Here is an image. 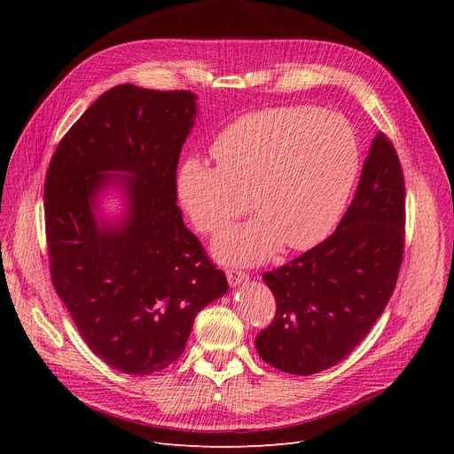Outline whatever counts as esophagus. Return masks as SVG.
Instances as JSON below:
<instances>
[{
	"label": "esophagus",
	"instance_id": "34e87169",
	"mask_svg": "<svg viewBox=\"0 0 454 454\" xmlns=\"http://www.w3.org/2000/svg\"><path fill=\"white\" fill-rule=\"evenodd\" d=\"M226 278H228L230 287H241L243 283H247V281H248V276H247L245 272H241V270H235V269L226 270Z\"/></svg>",
	"mask_w": 454,
	"mask_h": 454
}]
</instances>
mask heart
Wrapping results in <instances>:
<instances>
[{"label": "heart", "mask_w": 454, "mask_h": 454, "mask_svg": "<svg viewBox=\"0 0 454 454\" xmlns=\"http://www.w3.org/2000/svg\"><path fill=\"white\" fill-rule=\"evenodd\" d=\"M219 167L185 160L176 197L195 228L223 231L213 254L228 265H259L287 245L309 250L335 228L361 167L348 119L313 106H272L241 115L211 145Z\"/></svg>", "instance_id": "b5f03b06"}]
</instances>
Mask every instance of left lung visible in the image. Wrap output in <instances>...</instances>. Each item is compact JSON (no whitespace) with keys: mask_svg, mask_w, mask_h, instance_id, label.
I'll return each instance as SVG.
<instances>
[{"mask_svg":"<svg viewBox=\"0 0 454 454\" xmlns=\"http://www.w3.org/2000/svg\"><path fill=\"white\" fill-rule=\"evenodd\" d=\"M403 228L401 163L392 141L377 132L335 233L263 274L276 318L255 337L261 359L293 375H313L359 346L394 293Z\"/></svg>","mask_w":454,"mask_h":454,"instance_id":"obj_1","label":"left lung"}]
</instances>
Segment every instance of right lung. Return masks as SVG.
I'll list each match as a JSON object with an SVG mask.
<instances>
[{"mask_svg":"<svg viewBox=\"0 0 454 454\" xmlns=\"http://www.w3.org/2000/svg\"><path fill=\"white\" fill-rule=\"evenodd\" d=\"M197 95L119 84L62 137L43 187L55 291L108 366L149 375L184 353L202 307L228 293L182 219L176 167ZM115 192L112 218L102 199Z\"/></svg>","mask_w":454,"mask_h":454,"instance_id":"obj_1","label":"right lung"}]
</instances>
